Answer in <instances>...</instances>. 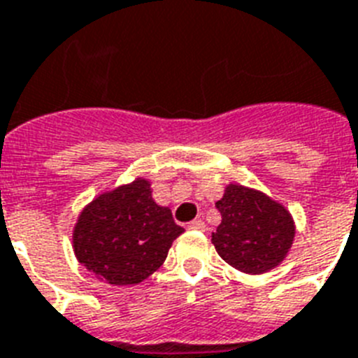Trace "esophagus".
Segmentation results:
<instances>
[{"label":"esophagus","instance_id":"34e87169","mask_svg":"<svg viewBox=\"0 0 358 358\" xmlns=\"http://www.w3.org/2000/svg\"><path fill=\"white\" fill-rule=\"evenodd\" d=\"M187 228H189V229H196V231H204L206 224H204V220L194 219V220H191V222H189Z\"/></svg>","mask_w":358,"mask_h":358}]
</instances>
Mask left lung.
Instances as JSON below:
<instances>
[{
  "mask_svg": "<svg viewBox=\"0 0 358 358\" xmlns=\"http://www.w3.org/2000/svg\"><path fill=\"white\" fill-rule=\"evenodd\" d=\"M215 206L222 220L211 243L226 263L252 275L283 263L296 235L294 219L283 204L259 189L228 184Z\"/></svg>",
  "mask_w": 358,
  "mask_h": 358,
  "instance_id": "8db88e82",
  "label": "left lung"
}]
</instances>
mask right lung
Wrapping results in <instances>:
<instances>
[{
    "label": "right lung",
    "mask_w": 358,
    "mask_h": 358,
    "mask_svg": "<svg viewBox=\"0 0 358 358\" xmlns=\"http://www.w3.org/2000/svg\"><path fill=\"white\" fill-rule=\"evenodd\" d=\"M184 228L169 208L158 206L147 178L97 194L73 226V252L80 264L110 285H136L164 264Z\"/></svg>",
    "instance_id": "add662e5"
}]
</instances>
